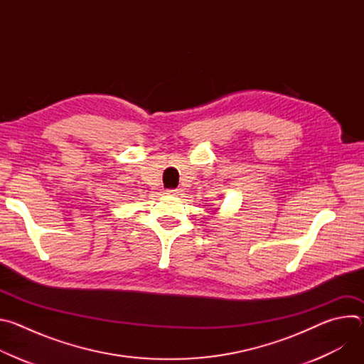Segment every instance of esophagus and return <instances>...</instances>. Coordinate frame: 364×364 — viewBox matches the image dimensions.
<instances>
[{"instance_id": "34e87169", "label": "esophagus", "mask_w": 364, "mask_h": 364, "mask_svg": "<svg viewBox=\"0 0 364 364\" xmlns=\"http://www.w3.org/2000/svg\"><path fill=\"white\" fill-rule=\"evenodd\" d=\"M166 194H171V196H178L180 194V190L178 188H168L166 191Z\"/></svg>"}]
</instances>
